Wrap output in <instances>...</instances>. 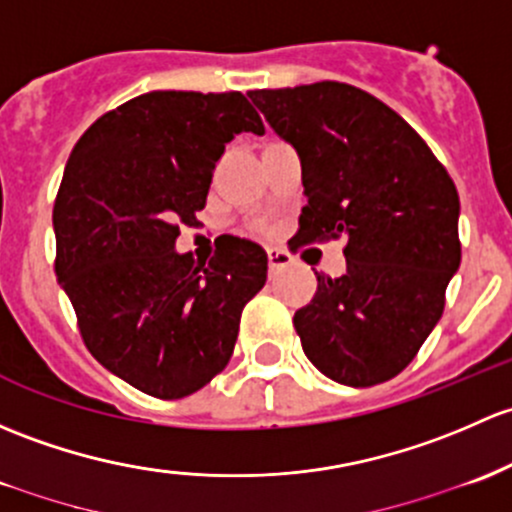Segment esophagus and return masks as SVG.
I'll return each mask as SVG.
<instances>
[{
	"instance_id": "34e87169",
	"label": "esophagus",
	"mask_w": 512,
	"mask_h": 512,
	"mask_svg": "<svg viewBox=\"0 0 512 512\" xmlns=\"http://www.w3.org/2000/svg\"><path fill=\"white\" fill-rule=\"evenodd\" d=\"M267 262H270V272H277L282 270V267H287L289 262H292V257H289V252L270 247V250H267Z\"/></svg>"
}]
</instances>
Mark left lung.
I'll use <instances>...</instances> for the list:
<instances>
[{"label":"left lung","instance_id":"1","mask_svg":"<svg viewBox=\"0 0 512 512\" xmlns=\"http://www.w3.org/2000/svg\"><path fill=\"white\" fill-rule=\"evenodd\" d=\"M247 95L299 154L294 247L346 238V272L316 274L314 299L294 314L306 358L341 385L395 378L437 326L461 265L454 181L395 110L353 85Z\"/></svg>","mask_w":512,"mask_h":512}]
</instances>
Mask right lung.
Segmentation results:
<instances>
[{"label":"right lung","instance_id":"add662e5","mask_svg":"<svg viewBox=\"0 0 512 512\" xmlns=\"http://www.w3.org/2000/svg\"><path fill=\"white\" fill-rule=\"evenodd\" d=\"M242 132L265 134L242 93H144L85 129L53 203L56 277L85 346L159 400L201 390L228 365L242 309L265 287L255 242L225 240L208 265L174 250Z\"/></svg>","mask_w":512,"mask_h":512}]
</instances>
